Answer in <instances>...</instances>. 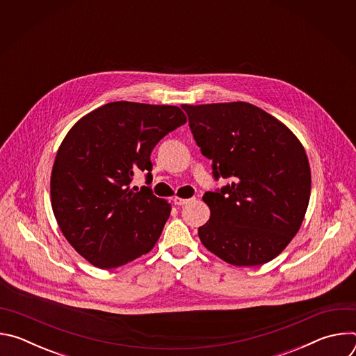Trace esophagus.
Wrapping results in <instances>:
<instances>
[{"instance_id":"34e87169","label":"esophagus","mask_w":356,"mask_h":356,"mask_svg":"<svg viewBox=\"0 0 356 356\" xmlns=\"http://www.w3.org/2000/svg\"><path fill=\"white\" fill-rule=\"evenodd\" d=\"M173 201H175V204H176V206H186V204H188V202L191 201V198H180V197H175V198H173Z\"/></svg>"}]
</instances>
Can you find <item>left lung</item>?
I'll return each mask as SVG.
<instances>
[{"label":"left lung","instance_id":"8db88e82","mask_svg":"<svg viewBox=\"0 0 356 356\" xmlns=\"http://www.w3.org/2000/svg\"><path fill=\"white\" fill-rule=\"evenodd\" d=\"M213 176L231 183L202 195L209 222L198 236L235 266H259L289 245L306 216L312 172L296 135L249 103L181 106Z\"/></svg>","mask_w":356,"mask_h":356}]
</instances>
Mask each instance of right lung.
Instances as JSON below:
<instances>
[{
	"label": "right lung",
	"mask_w": 356,
	"mask_h": 356,
	"mask_svg": "<svg viewBox=\"0 0 356 356\" xmlns=\"http://www.w3.org/2000/svg\"><path fill=\"white\" fill-rule=\"evenodd\" d=\"M175 106L115 101L99 107L65 136L50 177L52 209L69 243L99 269H113L155 246L170 204L143 186L135 173L152 175L156 143L186 122Z\"/></svg>",
	"instance_id": "right-lung-1"
}]
</instances>
